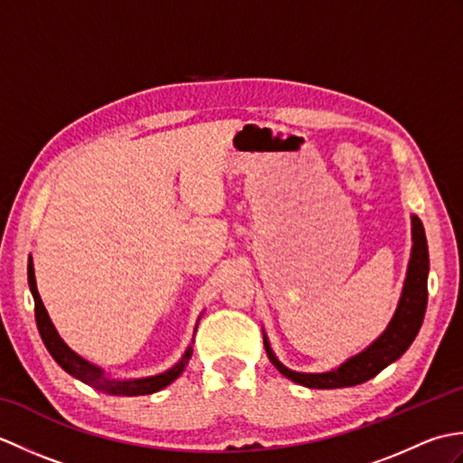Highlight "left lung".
Segmentation results:
<instances>
[{"instance_id": "left-lung-1", "label": "left lung", "mask_w": 463, "mask_h": 463, "mask_svg": "<svg viewBox=\"0 0 463 463\" xmlns=\"http://www.w3.org/2000/svg\"><path fill=\"white\" fill-rule=\"evenodd\" d=\"M411 224H414L411 226V232H414V247H411L408 279L404 284V292H402L398 310L386 332H383L370 348L358 354V356L350 358L348 362H344L338 370L324 373H302L282 366V364L274 358L269 342L264 338V348H267L269 358L282 376H287L297 383H302V386L307 388L318 390L356 386V383H362L376 376V373H380L388 364L398 360L402 354L410 348V344L418 336L421 322H424L426 317L430 270V254L424 224L420 222L418 216H411Z\"/></svg>"}]
</instances>
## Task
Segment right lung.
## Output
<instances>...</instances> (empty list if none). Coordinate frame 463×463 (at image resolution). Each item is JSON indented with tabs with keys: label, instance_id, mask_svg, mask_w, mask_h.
<instances>
[{
	"label": "right lung",
	"instance_id": "obj_1",
	"mask_svg": "<svg viewBox=\"0 0 463 463\" xmlns=\"http://www.w3.org/2000/svg\"><path fill=\"white\" fill-rule=\"evenodd\" d=\"M27 280H29V290L33 294V302H35V322H37V330L42 334V340L45 344V348L52 354L53 360L61 366L65 372L71 373V376L80 378L85 382L87 386H91L95 390L103 392V394L109 396H145V394H153V392H159L165 386H169L173 380H176L183 373L186 362L193 356V346L184 352V356L181 362L173 366L169 372L159 373V376H151V378H141V380H109L103 376V372L93 366L81 356H77L73 350H69L67 344L59 338V334L55 332L52 320L47 317V310L43 307L42 298H39V292L35 287V274H33V264H27ZM194 342V338H193Z\"/></svg>",
	"mask_w": 463,
	"mask_h": 463
}]
</instances>
